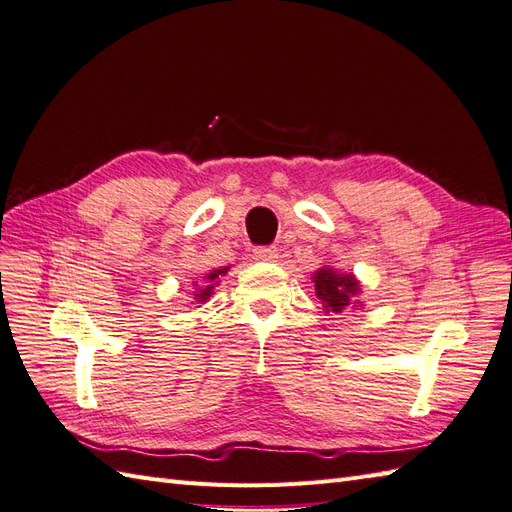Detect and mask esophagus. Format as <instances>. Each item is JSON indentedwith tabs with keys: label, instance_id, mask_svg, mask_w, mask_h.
I'll return each mask as SVG.
<instances>
[{
	"label": "esophagus",
	"instance_id": "34e87169",
	"mask_svg": "<svg viewBox=\"0 0 512 512\" xmlns=\"http://www.w3.org/2000/svg\"><path fill=\"white\" fill-rule=\"evenodd\" d=\"M277 252H280V250H277L275 245H262V247H256V250H254V258L273 262L277 258Z\"/></svg>",
	"mask_w": 512,
	"mask_h": 512
}]
</instances>
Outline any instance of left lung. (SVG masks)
I'll return each mask as SVG.
<instances>
[{"label": "left lung", "mask_w": 512, "mask_h": 512, "mask_svg": "<svg viewBox=\"0 0 512 512\" xmlns=\"http://www.w3.org/2000/svg\"><path fill=\"white\" fill-rule=\"evenodd\" d=\"M316 294L322 301L327 312L339 314L342 309L350 307V301L354 294H359V282L348 273H335L333 269H320L314 275Z\"/></svg>", "instance_id": "8db88e82"}]
</instances>
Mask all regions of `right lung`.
I'll list each match as a JSON object with an SVG mask.
<instances>
[{
  "label": "right lung",
  "mask_w": 512,
  "mask_h": 512,
  "mask_svg": "<svg viewBox=\"0 0 512 512\" xmlns=\"http://www.w3.org/2000/svg\"><path fill=\"white\" fill-rule=\"evenodd\" d=\"M228 271V267L226 269H218V271H213V273H209L207 277H205V286H200V288H196V294H194V299L198 301V303H203V301H207L209 297H211V290H213V282L218 280L220 275H224Z\"/></svg>",
  "instance_id": "1"
}]
</instances>
